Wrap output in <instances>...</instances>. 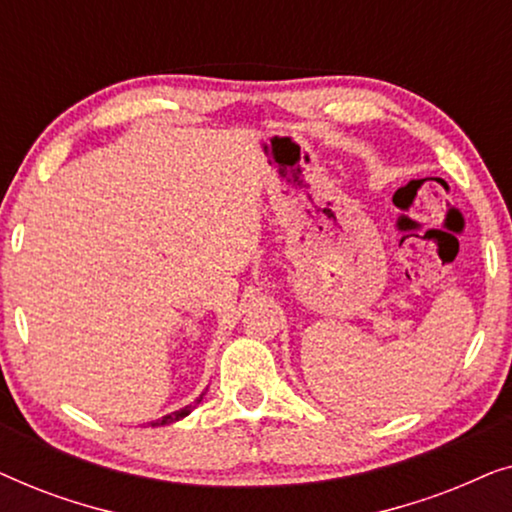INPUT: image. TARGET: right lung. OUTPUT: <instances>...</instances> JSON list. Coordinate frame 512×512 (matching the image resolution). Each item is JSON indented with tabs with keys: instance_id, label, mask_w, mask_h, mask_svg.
Returning <instances> with one entry per match:
<instances>
[{
	"instance_id": "right-lung-1",
	"label": "right lung",
	"mask_w": 512,
	"mask_h": 512,
	"mask_svg": "<svg viewBox=\"0 0 512 512\" xmlns=\"http://www.w3.org/2000/svg\"><path fill=\"white\" fill-rule=\"evenodd\" d=\"M207 394V389L202 391V394L195 398L193 403H188V405H184V408H179V410H174V412H170V415H165V417H160V419H153V422H149V426H170V424H174V422H179V419H184L186 415H191V412L198 408L200 405V401H202V396Z\"/></svg>"
}]
</instances>
